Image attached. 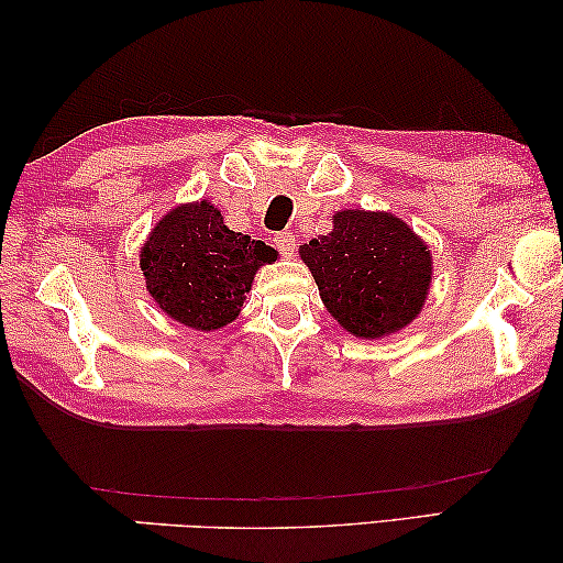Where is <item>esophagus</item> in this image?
<instances>
[{
  "instance_id": "esophagus-1",
  "label": "esophagus",
  "mask_w": 563,
  "mask_h": 563,
  "mask_svg": "<svg viewBox=\"0 0 563 563\" xmlns=\"http://www.w3.org/2000/svg\"><path fill=\"white\" fill-rule=\"evenodd\" d=\"M274 246L279 249V254H284V256H291L294 254V249H297V236H294L291 232H279V234H274Z\"/></svg>"
}]
</instances>
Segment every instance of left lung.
I'll use <instances>...</instances> for the list:
<instances>
[{"label": "left lung", "instance_id": "left-lung-1", "mask_svg": "<svg viewBox=\"0 0 563 563\" xmlns=\"http://www.w3.org/2000/svg\"><path fill=\"white\" fill-rule=\"evenodd\" d=\"M331 317L356 336L399 331L419 314L431 282L427 244L401 219L339 211L334 232L299 249Z\"/></svg>", "mask_w": 563, "mask_h": 563}]
</instances>
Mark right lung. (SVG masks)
<instances>
[{
  "instance_id": "right-lung-1",
  "label": "right lung",
  "mask_w": 563,
  "mask_h": 563,
  "mask_svg": "<svg viewBox=\"0 0 563 563\" xmlns=\"http://www.w3.org/2000/svg\"><path fill=\"white\" fill-rule=\"evenodd\" d=\"M272 262V246L227 229L209 201L174 209L142 249V272L154 301L172 319L201 331L236 319L256 269Z\"/></svg>"
}]
</instances>
